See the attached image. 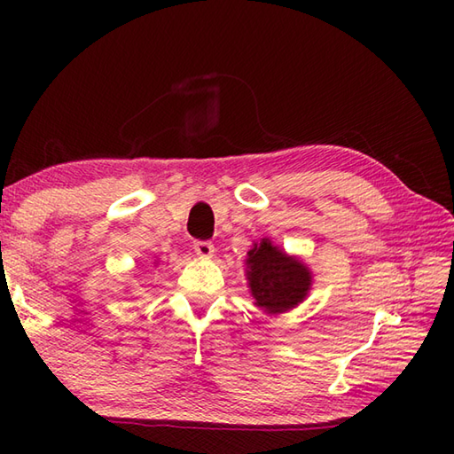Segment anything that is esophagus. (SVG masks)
<instances>
[{
  "label": "esophagus",
  "instance_id": "esophagus-1",
  "mask_svg": "<svg viewBox=\"0 0 454 454\" xmlns=\"http://www.w3.org/2000/svg\"><path fill=\"white\" fill-rule=\"evenodd\" d=\"M192 249H195V254L199 257H212V254H215V246H212L210 242H205V239H199V242L192 244Z\"/></svg>",
  "mask_w": 454,
  "mask_h": 454
}]
</instances>
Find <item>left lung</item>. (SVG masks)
I'll list each match as a JSON object with an SVG mask.
<instances>
[{
  "instance_id": "obj_1",
  "label": "left lung",
  "mask_w": 454,
  "mask_h": 454,
  "mask_svg": "<svg viewBox=\"0 0 454 454\" xmlns=\"http://www.w3.org/2000/svg\"><path fill=\"white\" fill-rule=\"evenodd\" d=\"M247 278L255 304L269 314L291 310L310 288V273L294 257L265 242L247 254Z\"/></svg>"
}]
</instances>
